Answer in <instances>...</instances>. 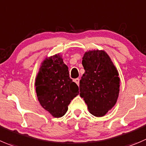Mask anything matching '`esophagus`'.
I'll return each instance as SVG.
<instances>
[{"label": "esophagus", "instance_id": "1", "mask_svg": "<svg viewBox=\"0 0 146 146\" xmlns=\"http://www.w3.org/2000/svg\"><path fill=\"white\" fill-rule=\"evenodd\" d=\"M74 82H75L76 84H77V85H79V84H80V79H79V78L75 79V80H74Z\"/></svg>", "mask_w": 146, "mask_h": 146}]
</instances>
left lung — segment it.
<instances>
[{"instance_id":"1","label":"left lung","mask_w":146,"mask_h":146,"mask_svg":"<svg viewBox=\"0 0 146 146\" xmlns=\"http://www.w3.org/2000/svg\"><path fill=\"white\" fill-rule=\"evenodd\" d=\"M85 70L80 82V97L95 117H102L116 104L120 92L119 73L105 50H89L84 54Z\"/></svg>"}]
</instances>
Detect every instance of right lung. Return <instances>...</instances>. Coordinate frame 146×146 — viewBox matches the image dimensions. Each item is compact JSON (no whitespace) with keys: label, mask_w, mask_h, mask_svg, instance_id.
Wrapping results in <instances>:
<instances>
[{"label":"right lung","mask_w":146,"mask_h":146,"mask_svg":"<svg viewBox=\"0 0 146 146\" xmlns=\"http://www.w3.org/2000/svg\"><path fill=\"white\" fill-rule=\"evenodd\" d=\"M40 105L54 117H61L79 94V87L69 77L68 66L60 54L43 60L34 83Z\"/></svg>","instance_id":"right-lung-1"}]
</instances>
